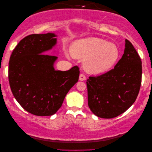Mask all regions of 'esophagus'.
<instances>
[{"mask_svg":"<svg viewBox=\"0 0 152 152\" xmlns=\"http://www.w3.org/2000/svg\"><path fill=\"white\" fill-rule=\"evenodd\" d=\"M86 80V76H85L84 74L83 73H81L80 75V81H84Z\"/></svg>","mask_w":152,"mask_h":152,"instance_id":"esophagus-1","label":"esophagus"}]
</instances>
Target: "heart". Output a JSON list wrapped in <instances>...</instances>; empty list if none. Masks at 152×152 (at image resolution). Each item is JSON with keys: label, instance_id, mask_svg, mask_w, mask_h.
I'll list each match as a JSON object with an SVG mask.
<instances>
[{"label": "heart", "instance_id": "obj_1", "mask_svg": "<svg viewBox=\"0 0 152 152\" xmlns=\"http://www.w3.org/2000/svg\"><path fill=\"white\" fill-rule=\"evenodd\" d=\"M70 50L74 57L85 58V69L93 73H99L109 70L120 57V50L117 45L96 37L75 41L71 45Z\"/></svg>", "mask_w": 152, "mask_h": 152}]
</instances>
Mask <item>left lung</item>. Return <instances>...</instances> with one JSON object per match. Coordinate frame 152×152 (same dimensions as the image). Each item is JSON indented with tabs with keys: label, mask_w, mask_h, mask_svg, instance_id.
I'll return each mask as SVG.
<instances>
[{
	"label": "left lung",
	"mask_w": 152,
	"mask_h": 152,
	"mask_svg": "<svg viewBox=\"0 0 152 152\" xmlns=\"http://www.w3.org/2000/svg\"><path fill=\"white\" fill-rule=\"evenodd\" d=\"M142 82V61L132 43L125 40L123 55L113 69L86 80L88 104L102 118L125 112L136 101Z\"/></svg>",
	"instance_id": "left-lung-1"
}]
</instances>
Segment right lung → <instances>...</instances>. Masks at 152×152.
Returning a JSON list of instances; mask_svg holds the SVG:
<instances>
[{
	"instance_id": "1",
	"label": "right lung",
	"mask_w": 152,
	"mask_h": 152,
	"mask_svg": "<svg viewBox=\"0 0 152 152\" xmlns=\"http://www.w3.org/2000/svg\"><path fill=\"white\" fill-rule=\"evenodd\" d=\"M53 33L28 35L12 51L8 78L14 97L29 113L38 116L55 114L68 91L78 82L80 68L55 70L57 56L44 54L57 43Z\"/></svg>"
}]
</instances>
